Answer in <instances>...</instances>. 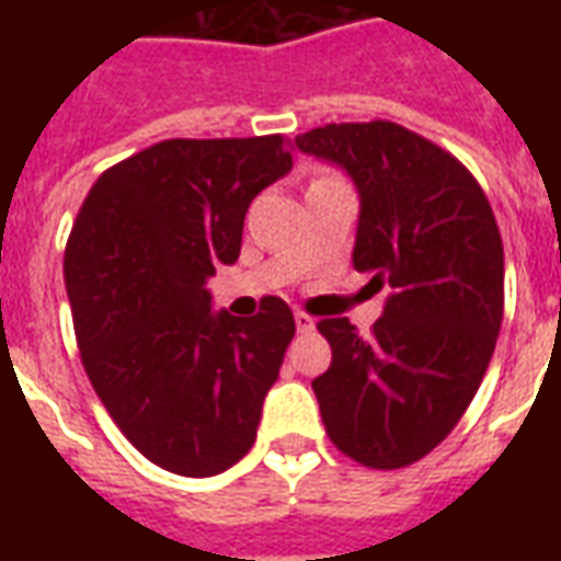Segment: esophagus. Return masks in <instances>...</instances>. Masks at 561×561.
<instances>
[{
	"label": "esophagus",
	"mask_w": 561,
	"mask_h": 561,
	"mask_svg": "<svg viewBox=\"0 0 561 561\" xmlns=\"http://www.w3.org/2000/svg\"><path fill=\"white\" fill-rule=\"evenodd\" d=\"M294 324H297V333H309L316 328V318L306 316V312H294Z\"/></svg>",
	"instance_id": "1"
}]
</instances>
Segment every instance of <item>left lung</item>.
I'll list each match as a JSON object with an SVG mask.
<instances>
[{"instance_id": "left-lung-1", "label": "left lung", "mask_w": 561, "mask_h": 561, "mask_svg": "<svg viewBox=\"0 0 561 561\" xmlns=\"http://www.w3.org/2000/svg\"><path fill=\"white\" fill-rule=\"evenodd\" d=\"M352 176L360 213L354 270L388 300L373 333L324 318L333 360L312 381L342 454L402 469L445 438L493 357L505 252L490 201L450 152L397 123H342L294 140Z\"/></svg>"}]
</instances>
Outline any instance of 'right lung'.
I'll list each match as a JSON object with an SVG mask.
<instances>
[{
  "label": "right lung",
  "mask_w": 561,
  "mask_h": 561,
  "mask_svg": "<svg viewBox=\"0 0 561 561\" xmlns=\"http://www.w3.org/2000/svg\"><path fill=\"white\" fill-rule=\"evenodd\" d=\"M279 135L161 140L104 171L66 249L80 357L107 414L159 469L209 478L255 445L294 336L285 300L213 312L249 204L291 171Z\"/></svg>",
  "instance_id": "1"
}]
</instances>
